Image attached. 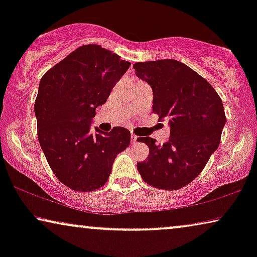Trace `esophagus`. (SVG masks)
<instances>
[{"label":"esophagus","instance_id":"1","mask_svg":"<svg viewBox=\"0 0 257 257\" xmlns=\"http://www.w3.org/2000/svg\"><path fill=\"white\" fill-rule=\"evenodd\" d=\"M131 142H132V144H137V142H138V137L135 136V135H132L131 136Z\"/></svg>","mask_w":257,"mask_h":257}]
</instances>
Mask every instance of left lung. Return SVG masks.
I'll use <instances>...</instances> for the list:
<instances>
[{"instance_id": "obj_1", "label": "left lung", "mask_w": 257, "mask_h": 257, "mask_svg": "<svg viewBox=\"0 0 257 257\" xmlns=\"http://www.w3.org/2000/svg\"><path fill=\"white\" fill-rule=\"evenodd\" d=\"M136 75L152 87L153 112L168 119L170 140L140 137L150 156L137 164L144 181L174 191L192 182L219 147L226 124L222 100L198 72L175 59L136 63Z\"/></svg>"}]
</instances>
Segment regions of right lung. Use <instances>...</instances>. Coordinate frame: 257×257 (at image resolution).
<instances>
[{"label": "right lung", "mask_w": 257, "mask_h": 257, "mask_svg": "<svg viewBox=\"0 0 257 257\" xmlns=\"http://www.w3.org/2000/svg\"><path fill=\"white\" fill-rule=\"evenodd\" d=\"M131 63L100 45H83L42 77L35 115L38 142L56 177L78 192L100 188L115 157L127 149L131 133L91 131L101 106Z\"/></svg>", "instance_id": "obj_1"}]
</instances>
